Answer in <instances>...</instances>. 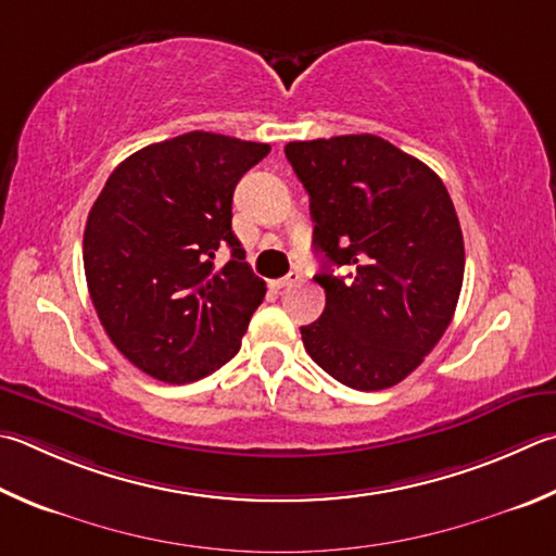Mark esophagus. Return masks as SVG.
I'll list each match as a JSON object with an SVG mask.
<instances>
[{
  "label": "esophagus",
  "mask_w": 556,
  "mask_h": 556,
  "mask_svg": "<svg viewBox=\"0 0 556 556\" xmlns=\"http://www.w3.org/2000/svg\"><path fill=\"white\" fill-rule=\"evenodd\" d=\"M299 281H301V271H299V269H291L287 277H281V279H277V281H275V287H277V289L294 287V285H299Z\"/></svg>",
  "instance_id": "34e87169"
}]
</instances>
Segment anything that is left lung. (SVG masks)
<instances>
[{"label":"left lung","mask_w":556,"mask_h":556,"mask_svg":"<svg viewBox=\"0 0 556 556\" xmlns=\"http://www.w3.org/2000/svg\"><path fill=\"white\" fill-rule=\"evenodd\" d=\"M308 191L320 318L304 348L332 379L379 391L406 379L452 323L464 279V238L442 179L371 134L285 148ZM348 264V280L330 266Z\"/></svg>","instance_id":"8db88e82"}]
</instances>
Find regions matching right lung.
<instances>
[{
	"label": "right lung",
	"mask_w": 556,
	"mask_h": 556,
	"mask_svg": "<svg viewBox=\"0 0 556 556\" xmlns=\"http://www.w3.org/2000/svg\"><path fill=\"white\" fill-rule=\"evenodd\" d=\"M267 153L191 130L126 157L89 211L83 260L97 316L157 381L189 383L226 365L265 299L230 224L236 185ZM220 247L231 248L224 268Z\"/></svg>",
	"instance_id": "add662e5"
}]
</instances>
